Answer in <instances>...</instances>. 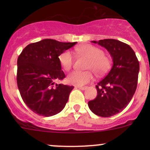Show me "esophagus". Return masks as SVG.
Wrapping results in <instances>:
<instances>
[{
	"label": "esophagus",
	"mask_w": 150,
	"mask_h": 150,
	"mask_svg": "<svg viewBox=\"0 0 150 150\" xmlns=\"http://www.w3.org/2000/svg\"><path fill=\"white\" fill-rule=\"evenodd\" d=\"M75 88L81 89V90H86V89L87 88L86 86H75Z\"/></svg>",
	"instance_id": "34e87169"
}]
</instances>
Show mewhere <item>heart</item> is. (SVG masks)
I'll return each instance as SVG.
<instances>
[{"mask_svg": "<svg viewBox=\"0 0 150 150\" xmlns=\"http://www.w3.org/2000/svg\"><path fill=\"white\" fill-rule=\"evenodd\" d=\"M77 52L86 56L89 59L88 69H92L97 75H102L107 71L110 67V60L104 56V51L100 48L91 45H83L76 48ZM59 61L62 67L68 71L71 69L74 62V55L70 51H65L60 54ZM93 75L91 71L81 72L74 70L71 72L67 78L68 83L75 86H84L93 81Z\"/></svg>", "mask_w": 150, "mask_h": 150, "instance_id": "b5f03b06", "label": "heart"}]
</instances>
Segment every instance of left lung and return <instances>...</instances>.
Instances as JSON below:
<instances>
[{"label":"left lung","instance_id":"1","mask_svg":"<svg viewBox=\"0 0 150 150\" xmlns=\"http://www.w3.org/2000/svg\"><path fill=\"white\" fill-rule=\"evenodd\" d=\"M104 47L111 55L113 65L96 86L97 96L89 101V109L101 117H111L126 107L136 91L139 63L134 50L115 39L92 41Z\"/></svg>","mask_w":150,"mask_h":150}]
</instances>
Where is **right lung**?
Returning a JSON list of instances; mask_svg holds the SVG:
<instances>
[{
  "label": "right lung",
  "mask_w": 150,
  "mask_h": 150,
  "mask_svg": "<svg viewBox=\"0 0 150 150\" xmlns=\"http://www.w3.org/2000/svg\"><path fill=\"white\" fill-rule=\"evenodd\" d=\"M76 43L44 39L29 44L18 57V88L24 102L36 114L50 117L65 107L74 87L55 84L65 78L59 57Z\"/></svg>",
  "instance_id": "right-lung-1"
}]
</instances>
